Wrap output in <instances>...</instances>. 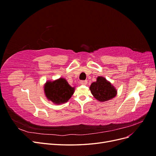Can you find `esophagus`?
I'll return each mask as SVG.
<instances>
[{
    "label": "esophagus",
    "instance_id": "1",
    "mask_svg": "<svg viewBox=\"0 0 156 156\" xmlns=\"http://www.w3.org/2000/svg\"><path fill=\"white\" fill-rule=\"evenodd\" d=\"M80 84H83V85H85L87 84V81H80Z\"/></svg>",
    "mask_w": 156,
    "mask_h": 156
}]
</instances>
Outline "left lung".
<instances>
[{"label": "left lung", "mask_w": 156, "mask_h": 156, "mask_svg": "<svg viewBox=\"0 0 156 156\" xmlns=\"http://www.w3.org/2000/svg\"><path fill=\"white\" fill-rule=\"evenodd\" d=\"M90 90L94 97L101 102L106 101L114 98L117 94V90L110 82L103 77L99 76L96 82H93Z\"/></svg>", "instance_id": "1"}]
</instances>
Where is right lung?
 Here are the masks:
<instances>
[{
  "mask_svg": "<svg viewBox=\"0 0 156 156\" xmlns=\"http://www.w3.org/2000/svg\"><path fill=\"white\" fill-rule=\"evenodd\" d=\"M74 91L75 87H71L64 78L48 81L44 85L46 98L57 105L66 103L72 96Z\"/></svg>",
  "mask_w": 156,
  "mask_h": 156,
  "instance_id": "obj_1",
  "label": "right lung"
}]
</instances>
